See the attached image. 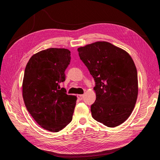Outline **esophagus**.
Here are the masks:
<instances>
[{
  "mask_svg": "<svg viewBox=\"0 0 160 160\" xmlns=\"http://www.w3.org/2000/svg\"><path fill=\"white\" fill-rule=\"evenodd\" d=\"M83 98H84V95H81V94L77 95V98H78L79 100H82L83 99Z\"/></svg>",
  "mask_w": 160,
  "mask_h": 160,
  "instance_id": "esophagus-1",
  "label": "esophagus"
}]
</instances>
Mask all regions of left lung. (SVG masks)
<instances>
[{
	"label": "left lung",
	"instance_id": "obj_1",
	"mask_svg": "<svg viewBox=\"0 0 160 160\" xmlns=\"http://www.w3.org/2000/svg\"><path fill=\"white\" fill-rule=\"evenodd\" d=\"M77 51L95 82L92 117L109 128L118 126L129 117L138 98V72L133 59L125 51L105 41Z\"/></svg>",
	"mask_w": 160,
	"mask_h": 160
}]
</instances>
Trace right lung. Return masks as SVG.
I'll return each instance as SVG.
<instances>
[{
	"label": "right lung",
	"mask_w": 160,
	"mask_h": 160,
	"mask_svg": "<svg viewBox=\"0 0 160 160\" xmlns=\"http://www.w3.org/2000/svg\"><path fill=\"white\" fill-rule=\"evenodd\" d=\"M70 61L68 49L50 48L33 55L25 70L24 102L36 122L50 132H59L72 118L77 97L60 88Z\"/></svg>",
	"instance_id": "obj_1"
}]
</instances>
